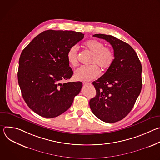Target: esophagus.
<instances>
[{
  "mask_svg": "<svg viewBox=\"0 0 160 160\" xmlns=\"http://www.w3.org/2000/svg\"><path fill=\"white\" fill-rule=\"evenodd\" d=\"M83 85H91L92 84H91V83H88V82H83Z\"/></svg>",
  "mask_w": 160,
  "mask_h": 160,
  "instance_id": "obj_1",
  "label": "esophagus"
}]
</instances>
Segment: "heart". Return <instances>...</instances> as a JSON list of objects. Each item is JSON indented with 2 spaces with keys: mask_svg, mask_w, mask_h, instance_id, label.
I'll list each match as a JSON object with an SVG mask.
<instances>
[{
  "mask_svg": "<svg viewBox=\"0 0 160 160\" xmlns=\"http://www.w3.org/2000/svg\"><path fill=\"white\" fill-rule=\"evenodd\" d=\"M85 48L92 53L90 63L88 66H82L75 70V78L77 80L88 81L97 78L100 73V67L103 71L108 70L112 65L115 59L113 50L105 47L104 43L91 39L84 43ZM66 58L68 62L72 66H76L78 61V46L73 45L67 51Z\"/></svg>",
  "mask_w": 160,
  "mask_h": 160,
  "instance_id": "b5f03b06",
  "label": "heart"
}]
</instances>
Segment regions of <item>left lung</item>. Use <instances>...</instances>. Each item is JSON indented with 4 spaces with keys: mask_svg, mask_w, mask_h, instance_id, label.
I'll list each match as a JSON object with an SVG mask.
<instances>
[{
    "mask_svg": "<svg viewBox=\"0 0 160 160\" xmlns=\"http://www.w3.org/2000/svg\"><path fill=\"white\" fill-rule=\"evenodd\" d=\"M93 37L106 40L112 45L115 59L106 73L92 82L96 96L90 100V108L99 120L115 123L130 112L141 93L142 65L127 43L108 35Z\"/></svg>",
    "mask_w": 160,
    "mask_h": 160,
    "instance_id": "left-lung-1",
    "label": "left lung"
}]
</instances>
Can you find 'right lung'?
<instances>
[{"mask_svg":"<svg viewBox=\"0 0 160 160\" xmlns=\"http://www.w3.org/2000/svg\"><path fill=\"white\" fill-rule=\"evenodd\" d=\"M84 37L74 31L49 30L22 50L18 72L21 94L28 107L44 118H54L72 106L81 82H66L73 75L66 54Z\"/></svg>","mask_w":160,"mask_h":160,"instance_id":"1","label":"right lung"}]
</instances>
